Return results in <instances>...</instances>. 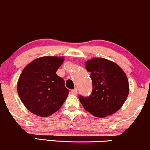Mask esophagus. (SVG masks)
<instances>
[{"label": "esophagus", "instance_id": "1", "mask_svg": "<svg viewBox=\"0 0 150 150\" xmlns=\"http://www.w3.org/2000/svg\"><path fill=\"white\" fill-rule=\"evenodd\" d=\"M71 93L72 94H74V95H76V94H77V93H78V91H77V89L76 88L72 89V90H71Z\"/></svg>", "mask_w": 150, "mask_h": 150}]
</instances>
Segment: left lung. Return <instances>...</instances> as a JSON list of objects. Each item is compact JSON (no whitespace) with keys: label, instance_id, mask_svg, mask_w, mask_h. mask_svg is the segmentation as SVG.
<instances>
[{"label":"left lung","instance_id":"1","mask_svg":"<svg viewBox=\"0 0 150 150\" xmlns=\"http://www.w3.org/2000/svg\"><path fill=\"white\" fill-rule=\"evenodd\" d=\"M86 69L91 72L93 89L88 96H79L84 109L99 117L115 113L128 96L129 83L125 74L116 64L103 58L87 61Z\"/></svg>","mask_w":150,"mask_h":150}]
</instances>
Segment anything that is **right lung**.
<instances>
[{
  "instance_id": "obj_1",
  "label": "right lung",
  "mask_w": 150,
  "mask_h": 150,
  "mask_svg": "<svg viewBox=\"0 0 150 150\" xmlns=\"http://www.w3.org/2000/svg\"><path fill=\"white\" fill-rule=\"evenodd\" d=\"M63 58L44 57L30 63L23 69L18 82V95L25 106L35 115L47 117L66 100L69 91L64 80L56 72Z\"/></svg>"
}]
</instances>
